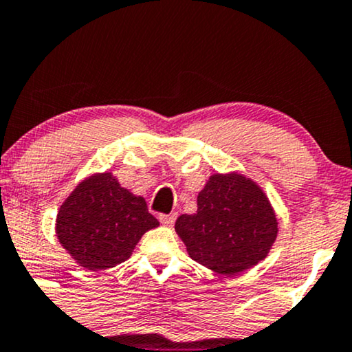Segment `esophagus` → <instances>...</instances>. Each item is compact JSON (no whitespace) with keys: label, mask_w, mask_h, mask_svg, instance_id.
<instances>
[{"label":"esophagus","mask_w":352,"mask_h":352,"mask_svg":"<svg viewBox=\"0 0 352 352\" xmlns=\"http://www.w3.org/2000/svg\"><path fill=\"white\" fill-rule=\"evenodd\" d=\"M175 218H177V214H175V213H170V214H160V217H159L160 223H162L164 226H172V224L175 223Z\"/></svg>","instance_id":"1"}]
</instances>
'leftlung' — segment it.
<instances>
[{
  "mask_svg": "<svg viewBox=\"0 0 352 352\" xmlns=\"http://www.w3.org/2000/svg\"><path fill=\"white\" fill-rule=\"evenodd\" d=\"M197 206V213L175 221V232L195 262L217 274L236 275L269 256L278 221L257 182L239 172L211 173Z\"/></svg>",
  "mask_w": 352,
  "mask_h": 352,
  "instance_id": "1",
  "label": "left lung"
}]
</instances>
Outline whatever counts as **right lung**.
Segmentation results:
<instances>
[{"mask_svg":"<svg viewBox=\"0 0 352 352\" xmlns=\"http://www.w3.org/2000/svg\"><path fill=\"white\" fill-rule=\"evenodd\" d=\"M157 226L142 197L121 187L111 172H98L62 203L55 236L78 265L107 270L128 261L142 236Z\"/></svg>","mask_w":352,"mask_h":352,"instance_id":"obj_1","label":"right lung"}]
</instances>
